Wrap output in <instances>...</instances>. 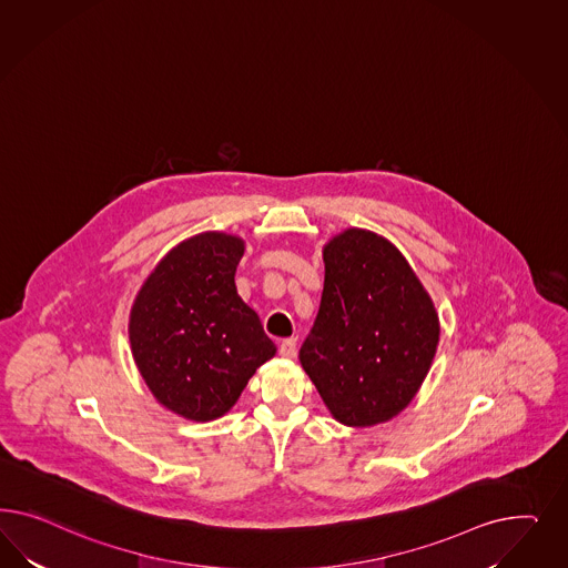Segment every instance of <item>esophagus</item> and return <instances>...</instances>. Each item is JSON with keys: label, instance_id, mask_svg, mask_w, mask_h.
I'll return each mask as SVG.
<instances>
[{"label": "esophagus", "instance_id": "34e87169", "mask_svg": "<svg viewBox=\"0 0 568 568\" xmlns=\"http://www.w3.org/2000/svg\"><path fill=\"white\" fill-rule=\"evenodd\" d=\"M278 354H281L283 358H293V356L297 354V342H295V339H283V342L278 344Z\"/></svg>", "mask_w": 568, "mask_h": 568}]
</instances>
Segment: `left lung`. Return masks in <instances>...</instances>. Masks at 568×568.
<instances>
[{
    "mask_svg": "<svg viewBox=\"0 0 568 568\" xmlns=\"http://www.w3.org/2000/svg\"><path fill=\"white\" fill-rule=\"evenodd\" d=\"M323 258L325 290L300 361L339 423L371 427L418 392L439 318L406 258L375 233L347 229Z\"/></svg>",
    "mask_w": 568,
    "mask_h": 568,
    "instance_id": "obj_1",
    "label": "left lung"
}]
</instances>
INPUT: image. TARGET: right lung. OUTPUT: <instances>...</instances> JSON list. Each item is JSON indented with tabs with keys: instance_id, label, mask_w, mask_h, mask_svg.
Wrapping results in <instances>:
<instances>
[{
	"instance_id": "right-lung-1",
	"label": "right lung",
	"mask_w": 568,
	"mask_h": 568,
	"mask_svg": "<svg viewBox=\"0 0 568 568\" xmlns=\"http://www.w3.org/2000/svg\"><path fill=\"white\" fill-rule=\"evenodd\" d=\"M243 241L202 233L176 245L141 287L129 337L155 399L191 420L223 416L276 347L241 302Z\"/></svg>"
}]
</instances>
